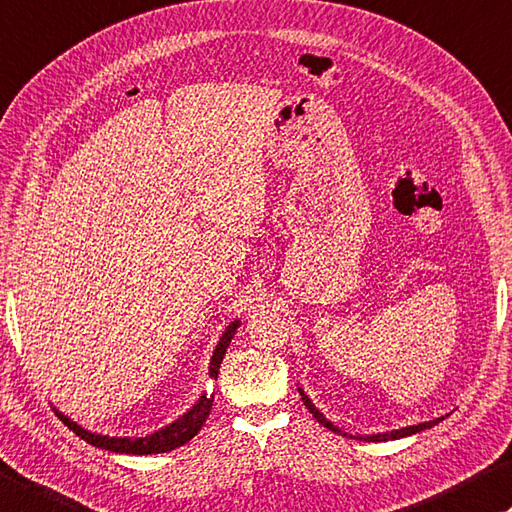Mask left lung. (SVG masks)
I'll return each instance as SVG.
<instances>
[{
  "mask_svg": "<svg viewBox=\"0 0 512 512\" xmlns=\"http://www.w3.org/2000/svg\"><path fill=\"white\" fill-rule=\"evenodd\" d=\"M300 396H302V401H304V405H306V410H309L313 416H315V421H318L320 425H324V427H329L331 432H336V434H342V436H347L345 432L340 430V427H336L333 425L331 421H327V418H324V414L318 410V407H315L313 403H311V398L306 396L302 389H300ZM443 418H434V421H427V423H418V425H410V427H403V430H394V432H385V434H367V436H353V439H358V441H389V439H403V436H410V434H416V432H421V430H430L432 425H436V423H441Z\"/></svg>",
  "mask_w": 512,
  "mask_h": 512,
  "instance_id": "obj_1",
  "label": "left lung"
}]
</instances>
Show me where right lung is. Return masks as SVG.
I'll return each mask as SVG.
<instances>
[{
  "mask_svg": "<svg viewBox=\"0 0 512 512\" xmlns=\"http://www.w3.org/2000/svg\"><path fill=\"white\" fill-rule=\"evenodd\" d=\"M239 329V320H235L230 324V327L224 331V336L219 338V345L212 353V360H210V376L217 378L219 374V367H221V360L226 356V349L230 345L232 336H235V331ZM212 403H215V394L206 396L203 394L197 405H192V410L185 412L183 416L176 418L174 423L165 425L163 430L154 432L150 436H138V439H129V436H102V434H94L85 430V427H80L78 423H73L71 418H67L64 414H60L55 410V414L60 416V421L73 430V434H78L80 439H85L87 443L96 445V448L102 450H109V452H120V454H159V452H170L174 448H181V445L188 443L192 436H197V432L206 423V418L212 410Z\"/></svg>",
  "mask_w": 512,
  "mask_h": 512,
  "instance_id": "1",
  "label": "right lung"
}]
</instances>
